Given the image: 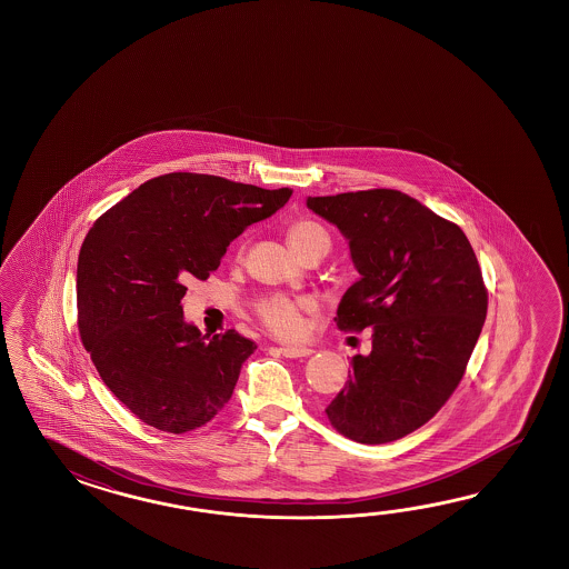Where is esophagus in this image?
<instances>
[{
	"instance_id": "obj_1",
	"label": "esophagus",
	"mask_w": 569,
	"mask_h": 569,
	"mask_svg": "<svg viewBox=\"0 0 569 569\" xmlns=\"http://www.w3.org/2000/svg\"><path fill=\"white\" fill-rule=\"evenodd\" d=\"M280 353H282L284 358H307V356L313 353V350H311V348H305V346H282Z\"/></svg>"
}]
</instances>
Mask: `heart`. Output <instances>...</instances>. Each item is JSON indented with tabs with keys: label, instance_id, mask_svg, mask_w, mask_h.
<instances>
[{
	"label": "heart",
	"instance_id": "obj_1",
	"mask_svg": "<svg viewBox=\"0 0 569 569\" xmlns=\"http://www.w3.org/2000/svg\"><path fill=\"white\" fill-rule=\"evenodd\" d=\"M289 243L295 252L302 258L309 256H326L331 248L329 231L313 219H299L289 228ZM315 302L311 299H290L284 295H270L256 302V315L267 327L270 333L279 338H299L305 327L302 315L313 311Z\"/></svg>",
	"mask_w": 569,
	"mask_h": 569
}]
</instances>
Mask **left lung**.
Returning <instances> with one entry per match:
<instances>
[{"mask_svg": "<svg viewBox=\"0 0 569 569\" xmlns=\"http://www.w3.org/2000/svg\"><path fill=\"white\" fill-rule=\"evenodd\" d=\"M350 242L360 280L339 302L341 331L372 327V351L327 405L329 423L378 446L436 417L466 375L488 290L466 233L395 189L309 197Z\"/></svg>", "mask_w": 569, "mask_h": 569, "instance_id": "8db88e82", "label": "left lung"}]
</instances>
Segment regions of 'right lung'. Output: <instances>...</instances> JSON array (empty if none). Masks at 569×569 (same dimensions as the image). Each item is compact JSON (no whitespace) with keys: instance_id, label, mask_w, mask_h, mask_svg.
<instances>
[{"instance_id":"1","label":"right lung","mask_w":569,"mask_h":569,"mask_svg":"<svg viewBox=\"0 0 569 569\" xmlns=\"http://www.w3.org/2000/svg\"><path fill=\"white\" fill-rule=\"evenodd\" d=\"M292 191L169 172L97 219L77 264V323L106 387L142 423L181 436L231 399L256 350L236 329L207 339L182 319L184 282L218 270L233 238Z\"/></svg>"}]
</instances>
